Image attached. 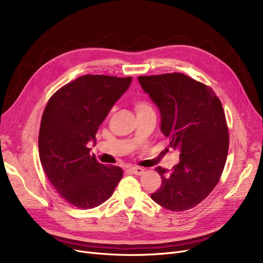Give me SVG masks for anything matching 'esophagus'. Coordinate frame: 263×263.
Segmentation results:
<instances>
[{"instance_id":"1","label":"esophagus","mask_w":263,"mask_h":263,"mask_svg":"<svg viewBox=\"0 0 263 263\" xmlns=\"http://www.w3.org/2000/svg\"><path fill=\"white\" fill-rule=\"evenodd\" d=\"M129 172H131L134 175H143L145 171L142 167H130Z\"/></svg>"}]
</instances>
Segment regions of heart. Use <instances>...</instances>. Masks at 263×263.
Returning a JSON list of instances; mask_svg holds the SVG:
<instances>
[{"label":"heart","instance_id":"obj_1","mask_svg":"<svg viewBox=\"0 0 263 263\" xmlns=\"http://www.w3.org/2000/svg\"><path fill=\"white\" fill-rule=\"evenodd\" d=\"M135 110L136 113H141V112H147V110H154V109L147 101L139 100L135 102Z\"/></svg>","mask_w":263,"mask_h":263}]
</instances>
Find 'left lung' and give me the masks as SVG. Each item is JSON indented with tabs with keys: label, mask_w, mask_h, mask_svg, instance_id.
I'll return each mask as SVG.
<instances>
[{
	"label": "left lung",
	"mask_w": 263,
	"mask_h": 263,
	"mask_svg": "<svg viewBox=\"0 0 263 263\" xmlns=\"http://www.w3.org/2000/svg\"><path fill=\"white\" fill-rule=\"evenodd\" d=\"M137 79L160 110L170 147L180 151L172 171L156 168L162 184L151 198L171 211L189 210L210 194L225 166L229 135L222 103L209 86L182 73Z\"/></svg>",
	"instance_id": "8db88e82"
}]
</instances>
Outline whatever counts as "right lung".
Segmentation results:
<instances>
[{
  "label": "right lung",
  "mask_w": 263,
  "mask_h": 263,
  "mask_svg": "<svg viewBox=\"0 0 263 263\" xmlns=\"http://www.w3.org/2000/svg\"><path fill=\"white\" fill-rule=\"evenodd\" d=\"M132 78L83 76L55 92L41 118L38 148L51 184L66 201L91 209L112 196L122 170L98 163L89 142Z\"/></svg>",
  "instance_id": "add662e5"
}]
</instances>
